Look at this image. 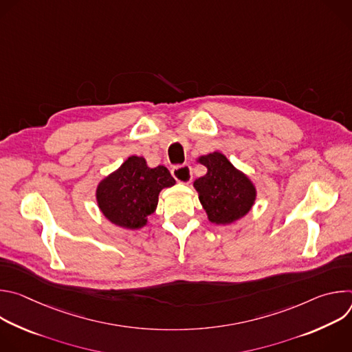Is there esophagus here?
Masks as SVG:
<instances>
[{
  "label": "esophagus",
  "instance_id": "esophagus-1",
  "mask_svg": "<svg viewBox=\"0 0 352 352\" xmlns=\"http://www.w3.org/2000/svg\"><path fill=\"white\" fill-rule=\"evenodd\" d=\"M173 177L182 184H189L192 181V168L189 164H184V166H175L171 170Z\"/></svg>",
  "mask_w": 352,
  "mask_h": 352
}]
</instances>
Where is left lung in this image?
Instances as JSON below:
<instances>
[{"label":"left lung","instance_id":"8db88e82","mask_svg":"<svg viewBox=\"0 0 352 352\" xmlns=\"http://www.w3.org/2000/svg\"><path fill=\"white\" fill-rule=\"evenodd\" d=\"M199 163L208 168V174L197 178L193 186L209 220L216 224H230L245 216L256 196L249 178L219 152L202 156Z\"/></svg>","mask_w":352,"mask_h":352}]
</instances>
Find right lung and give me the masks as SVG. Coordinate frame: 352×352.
<instances>
[{
	"label": "right lung",
	"instance_id": "1",
	"mask_svg": "<svg viewBox=\"0 0 352 352\" xmlns=\"http://www.w3.org/2000/svg\"><path fill=\"white\" fill-rule=\"evenodd\" d=\"M174 184L175 179L164 166L148 168L143 157L131 156L116 173L100 182L98 208L111 223L138 230L156 210L160 190Z\"/></svg>",
	"mask_w": 352,
	"mask_h": 352
}]
</instances>
